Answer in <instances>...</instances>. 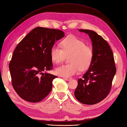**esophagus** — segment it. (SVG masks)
<instances>
[{
  "label": "esophagus",
  "mask_w": 127,
  "mask_h": 127,
  "mask_svg": "<svg viewBox=\"0 0 127 127\" xmlns=\"http://www.w3.org/2000/svg\"><path fill=\"white\" fill-rule=\"evenodd\" d=\"M64 79H66V80H71L72 79V78L71 77H64Z\"/></svg>",
  "instance_id": "obj_1"
}]
</instances>
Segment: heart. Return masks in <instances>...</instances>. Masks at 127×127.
<instances>
[{"instance_id":"1","label":"heart","mask_w":127,"mask_h":127,"mask_svg":"<svg viewBox=\"0 0 127 127\" xmlns=\"http://www.w3.org/2000/svg\"><path fill=\"white\" fill-rule=\"evenodd\" d=\"M60 48L54 46L50 50V58L53 63L60 64L66 55H69V64H63L56 69L60 76L70 77L80 70L86 71L92 64L94 52L91 47L86 46L83 41L74 36H68L60 42Z\"/></svg>"}]
</instances>
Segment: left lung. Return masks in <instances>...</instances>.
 <instances>
[{
    "label": "left lung",
    "mask_w": 127,
    "mask_h": 127,
    "mask_svg": "<svg viewBox=\"0 0 127 127\" xmlns=\"http://www.w3.org/2000/svg\"><path fill=\"white\" fill-rule=\"evenodd\" d=\"M79 31L90 36L94 57L88 71L78 79L74 95L80 103L92 105L101 102L109 95L116 68L113 53L106 40L92 30Z\"/></svg>",
    "instance_id": "obj_1"
}]
</instances>
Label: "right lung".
<instances>
[{"instance_id":"right-lung-1","label":"right lung","mask_w":127,"mask_h":127,"mask_svg":"<svg viewBox=\"0 0 127 127\" xmlns=\"http://www.w3.org/2000/svg\"><path fill=\"white\" fill-rule=\"evenodd\" d=\"M64 36L60 30L36 27L17 44L9 68L12 86L22 99L39 102L51 91L58 77L43 72L53 69L50 50Z\"/></svg>"}]
</instances>
